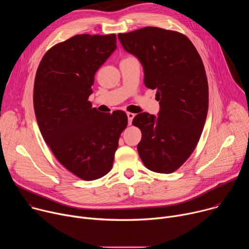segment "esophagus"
<instances>
[{"mask_svg": "<svg viewBox=\"0 0 249 249\" xmlns=\"http://www.w3.org/2000/svg\"><path fill=\"white\" fill-rule=\"evenodd\" d=\"M127 116H128V124L131 125L132 121H133V119L135 117V114L132 113V112H127Z\"/></svg>", "mask_w": 249, "mask_h": 249, "instance_id": "esophagus-1", "label": "esophagus"}]
</instances>
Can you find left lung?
I'll use <instances>...</instances> for the list:
<instances>
[{"label":"left lung","instance_id":"left-lung-1","mask_svg":"<svg viewBox=\"0 0 249 249\" xmlns=\"http://www.w3.org/2000/svg\"><path fill=\"white\" fill-rule=\"evenodd\" d=\"M123 48L144 68V83L156 89L160 112L139 113V156L155 172L171 173L195 150L207 118L209 89L202 59L184 34L154 26L119 33Z\"/></svg>","mask_w":249,"mask_h":249}]
</instances>
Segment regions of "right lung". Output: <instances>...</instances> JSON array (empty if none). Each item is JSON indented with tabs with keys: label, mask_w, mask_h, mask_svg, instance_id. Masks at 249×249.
<instances>
[{
	"label": "right lung",
	"mask_w": 249,
	"mask_h": 249,
	"mask_svg": "<svg viewBox=\"0 0 249 249\" xmlns=\"http://www.w3.org/2000/svg\"><path fill=\"white\" fill-rule=\"evenodd\" d=\"M116 48L115 34L75 35L45 53L35 76L33 105L45 143L87 181L111 170L128 124L124 111L100 113L88 100L96 71Z\"/></svg>",
	"instance_id": "1"
}]
</instances>
